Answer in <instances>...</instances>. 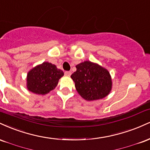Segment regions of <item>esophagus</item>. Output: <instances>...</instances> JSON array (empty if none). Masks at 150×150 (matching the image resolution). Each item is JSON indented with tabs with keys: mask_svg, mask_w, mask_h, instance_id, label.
<instances>
[{
	"mask_svg": "<svg viewBox=\"0 0 150 150\" xmlns=\"http://www.w3.org/2000/svg\"><path fill=\"white\" fill-rule=\"evenodd\" d=\"M64 75L66 76H70L71 75V71H65Z\"/></svg>",
	"mask_w": 150,
	"mask_h": 150,
	"instance_id": "34e87169",
	"label": "esophagus"
}]
</instances>
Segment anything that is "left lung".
<instances>
[{"label":"left lung","mask_w":150,"mask_h":150,"mask_svg":"<svg viewBox=\"0 0 150 150\" xmlns=\"http://www.w3.org/2000/svg\"><path fill=\"white\" fill-rule=\"evenodd\" d=\"M71 78L77 92L83 99L93 101L103 99L110 94L112 80L107 69L97 63L84 61L76 66Z\"/></svg>","instance_id":"1"}]
</instances>
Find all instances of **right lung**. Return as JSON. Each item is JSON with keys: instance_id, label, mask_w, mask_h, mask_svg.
<instances>
[{"instance_id": "right-lung-1", "label": "right lung", "mask_w": 150, "mask_h": 150, "mask_svg": "<svg viewBox=\"0 0 150 150\" xmlns=\"http://www.w3.org/2000/svg\"><path fill=\"white\" fill-rule=\"evenodd\" d=\"M64 72L48 62L36 65L27 73L26 88L36 95H45L55 88Z\"/></svg>"}]
</instances>
